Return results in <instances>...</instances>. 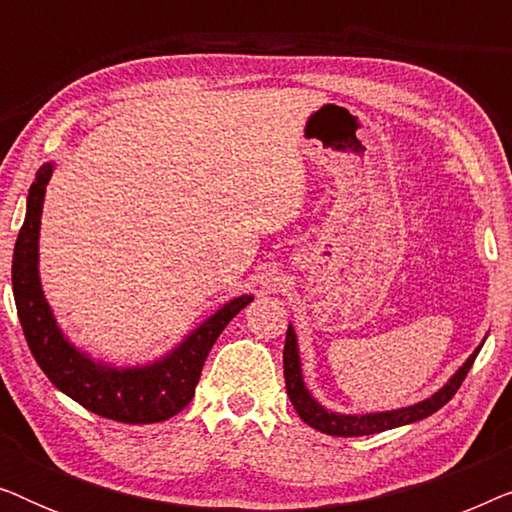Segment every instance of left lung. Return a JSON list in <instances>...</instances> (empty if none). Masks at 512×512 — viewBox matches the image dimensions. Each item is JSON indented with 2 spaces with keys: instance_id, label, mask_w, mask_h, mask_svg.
Segmentation results:
<instances>
[{
  "instance_id": "8db88e82",
  "label": "left lung",
  "mask_w": 512,
  "mask_h": 512,
  "mask_svg": "<svg viewBox=\"0 0 512 512\" xmlns=\"http://www.w3.org/2000/svg\"><path fill=\"white\" fill-rule=\"evenodd\" d=\"M482 349H475V352L468 356L457 373H454L450 380H447L443 387H440L436 394H431L424 401L415 405H408V408L398 410H384V412H366V415H342V412H333L321 405L317 398L310 394V389L305 387L303 380V368H300V352H298V338L293 326L289 324V331H286V342H284V380H286V394H289L293 408H296L298 417L303 419L305 424H310L312 429L321 433H328V436H342V438H354V436H373V433H382L389 429H396V426L415 424L419 419L433 415V412L443 408V405L450 401V398L457 394V389L464 382V377L471 370L475 356Z\"/></svg>"
}]
</instances>
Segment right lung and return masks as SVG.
Masks as SVG:
<instances>
[{"label": "right lung", "instance_id": "right-lung-1", "mask_svg": "<svg viewBox=\"0 0 512 512\" xmlns=\"http://www.w3.org/2000/svg\"><path fill=\"white\" fill-rule=\"evenodd\" d=\"M53 163L39 167L27 195V212L13 249V298L30 352L48 380L95 415L123 424L165 422L191 403L202 366L223 328L254 296H237L193 328L172 352L144 366H114L95 361L69 342L55 321L39 279L41 209Z\"/></svg>", "mask_w": 512, "mask_h": 512}]
</instances>
